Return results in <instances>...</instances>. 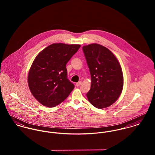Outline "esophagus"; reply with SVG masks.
<instances>
[{"instance_id":"1","label":"esophagus","mask_w":155,"mask_h":155,"mask_svg":"<svg viewBox=\"0 0 155 155\" xmlns=\"http://www.w3.org/2000/svg\"><path fill=\"white\" fill-rule=\"evenodd\" d=\"M81 84H82V82H81V81H79V82H77V83L76 84V85L77 87H79V85H81Z\"/></svg>"}]
</instances>
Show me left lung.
I'll return each mask as SVG.
<instances>
[{"instance_id":"left-lung-1","label":"left lung","mask_w":155,"mask_h":155,"mask_svg":"<svg viewBox=\"0 0 155 155\" xmlns=\"http://www.w3.org/2000/svg\"><path fill=\"white\" fill-rule=\"evenodd\" d=\"M91 77V87L87 94L89 103L98 109L110 106L119 97L124 86L120 65L107 48L97 44L82 47Z\"/></svg>"}]
</instances>
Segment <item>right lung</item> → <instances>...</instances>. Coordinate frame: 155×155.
I'll list each match as a JSON object with an SVG mask.
<instances>
[{"label": "right lung", "instance_id": "right-lung-1", "mask_svg": "<svg viewBox=\"0 0 155 155\" xmlns=\"http://www.w3.org/2000/svg\"><path fill=\"white\" fill-rule=\"evenodd\" d=\"M80 45L53 44L35 58L28 72V84L42 105L55 107L64 101L74 88L67 78L66 64Z\"/></svg>", "mask_w": 155, "mask_h": 155}]
</instances>
